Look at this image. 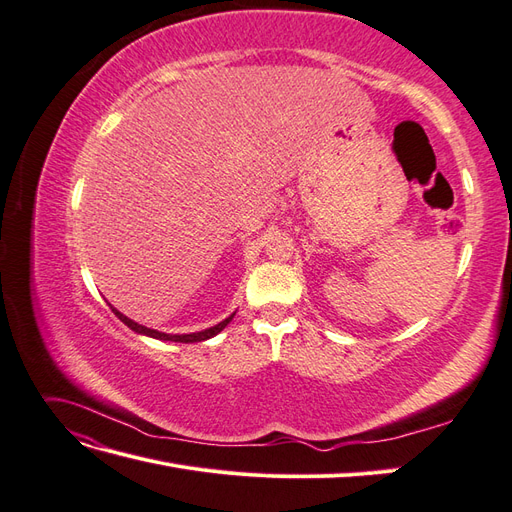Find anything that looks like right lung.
Here are the masks:
<instances>
[{"label": "right lung", "instance_id": "obj_1", "mask_svg": "<svg viewBox=\"0 0 512 512\" xmlns=\"http://www.w3.org/2000/svg\"><path fill=\"white\" fill-rule=\"evenodd\" d=\"M113 312H115V316L123 322V324H128V327L132 329V331H136V333H141V335H149V337H153V339H164V342H179V344H194V342H205V339H209V337H213V335H218L226 324L232 320V316H228L226 320H222L220 324H215V327H211V329H205V331H198V333H188V335H168V333H160V331H156V329H147V327H143V324H138V322H134V320H130L128 316H123L121 312H117L115 307H111Z\"/></svg>", "mask_w": 512, "mask_h": 512}]
</instances>
